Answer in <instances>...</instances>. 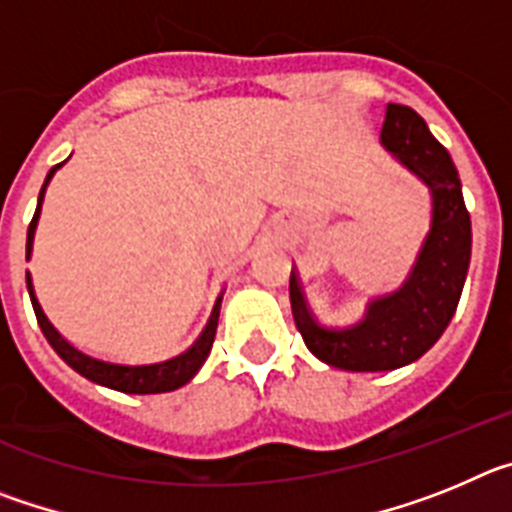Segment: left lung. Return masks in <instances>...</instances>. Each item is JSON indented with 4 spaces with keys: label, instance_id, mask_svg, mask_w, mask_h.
<instances>
[{
    "label": "left lung",
    "instance_id": "1",
    "mask_svg": "<svg viewBox=\"0 0 512 512\" xmlns=\"http://www.w3.org/2000/svg\"><path fill=\"white\" fill-rule=\"evenodd\" d=\"M382 143L433 194L431 233L408 282L369 302L356 323L325 325L307 307L295 269L289 277L292 315L305 346L348 372H387L420 359L454 318L472 256V220L459 174L423 117L405 104H387Z\"/></svg>",
    "mask_w": 512,
    "mask_h": 512
}]
</instances>
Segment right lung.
I'll return each instance as SVG.
<instances>
[{"label": "right lung", "mask_w": 512, "mask_h": 512, "mask_svg": "<svg viewBox=\"0 0 512 512\" xmlns=\"http://www.w3.org/2000/svg\"><path fill=\"white\" fill-rule=\"evenodd\" d=\"M58 166L61 164H56L51 171H48L45 184L51 182V176L56 174ZM45 184L43 189H40L38 207H35L33 220H30V228H27V256H30V248H33V235H35V225H38L40 205H43ZM27 292H30V300H33V310H35V318H38L40 330H43V336L48 338V343L53 346V351H56V354L71 366V369H76L81 377L92 379V382L97 384H104V387H110V390L130 392V395H156V392H171L176 390V387L187 384L194 374L200 372V366L205 364V359L210 356L212 341H215L217 318H220V300H223V297H217L215 310H212L205 330H202L200 338H197L192 346L184 348L182 354L169 356V359H158V361H112V359H104V356L89 354V351H81L79 346L66 341V338L53 328L51 320L45 318L38 300H35L33 284H30V274H27Z\"/></svg>", "instance_id": "add662e5"}]
</instances>
